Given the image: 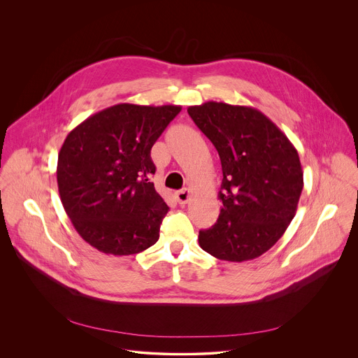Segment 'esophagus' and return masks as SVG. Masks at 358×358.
<instances>
[{"instance_id":"1","label":"esophagus","mask_w":358,"mask_h":358,"mask_svg":"<svg viewBox=\"0 0 358 358\" xmlns=\"http://www.w3.org/2000/svg\"><path fill=\"white\" fill-rule=\"evenodd\" d=\"M174 195H176V199L180 206H184V203H187L191 198V191L188 188H184L181 191H177Z\"/></svg>"}]
</instances>
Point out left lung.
I'll list each match as a JSON object with an SVG mask.
<instances>
[{
	"instance_id": "1",
	"label": "left lung",
	"mask_w": 358,
	"mask_h": 358,
	"mask_svg": "<svg viewBox=\"0 0 358 358\" xmlns=\"http://www.w3.org/2000/svg\"><path fill=\"white\" fill-rule=\"evenodd\" d=\"M188 115L215 145L222 166L217 224L199 246L221 261L261 257L292 222L303 189L297 150L262 112L222 101L189 106Z\"/></svg>"
}]
</instances>
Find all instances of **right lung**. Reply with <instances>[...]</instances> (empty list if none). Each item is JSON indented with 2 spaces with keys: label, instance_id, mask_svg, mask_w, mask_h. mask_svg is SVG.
<instances>
[{
  "label": "right lung",
  "instance_id": "right-lung-1",
  "mask_svg": "<svg viewBox=\"0 0 358 358\" xmlns=\"http://www.w3.org/2000/svg\"><path fill=\"white\" fill-rule=\"evenodd\" d=\"M181 106L120 103L87 117L58 156L62 206L78 234L97 250L122 257L160 236L167 203L150 177V151Z\"/></svg>",
  "mask_w": 358,
  "mask_h": 358
}]
</instances>
